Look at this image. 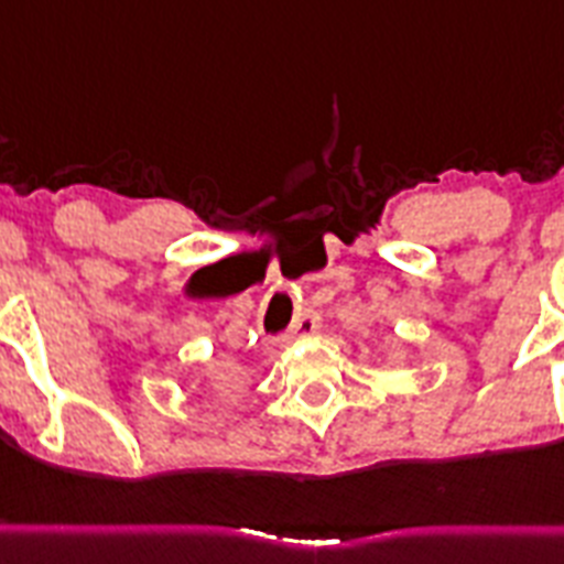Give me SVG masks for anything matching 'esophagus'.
Listing matches in <instances>:
<instances>
[{
    "instance_id": "34e87169",
    "label": "esophagus",
    "mask_w": 564,
    "mask_h": 564,
    "mask_svg": "<svg viewBox=\"0 0 564 564\" xmlns=\"http://www.w3.org/2000/svg\"><path fill=\"white\" fill-rule=\"evenodd\" d=\"M321 326V318L318 312H301L295 318V324H292V335H312L318 333Z\"/></svg>"
}]
</instances>
